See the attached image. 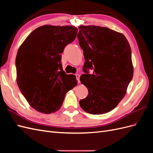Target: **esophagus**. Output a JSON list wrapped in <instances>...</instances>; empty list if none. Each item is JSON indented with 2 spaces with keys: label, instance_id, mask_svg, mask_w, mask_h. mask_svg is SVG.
<instances>
[{
  "label": "esophagus",
  "instance_id": "34e87169",
  "mask_svg": "<svg viewBox=\"0 0 153 153\" xmlns=\"http://www.w3.org/2000/svg\"><path fill=\"white\" fill-rule=\"evenodd\" d=\"M76 80H77V82L78 83H80V75H79V74H76Z\"/></svg>",
  "mask_w": 153,
  "mask_h": 153
}]
</instances>
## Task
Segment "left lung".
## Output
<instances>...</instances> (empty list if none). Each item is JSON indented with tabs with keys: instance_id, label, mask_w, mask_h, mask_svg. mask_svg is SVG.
I'll return each mask as SVG.
<instances>
[{
	"instance_id": "1",
	"label": "left lung",
	"mask_w": 153,
	"mask_h": 153,
	"mask_svg": "<svg viewBox=\"0 0 153 153\" xmlns=\"http://www.w3.org/2000/svg\"><path fill=\"white\" fill-rule=\"evenodd\" d=\"M77 37L85 63L80 77L88 89L81 108L91 114H103L114 108L126 93L133 75L131 50L123 34L106 27L80 26ZM89 69L94 70L90 74Z\"/></svg>"
}]
</instances>
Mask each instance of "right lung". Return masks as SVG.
<instances>
[{
  "instance_id": "right-lung-1",
  "label": "right lung",
  "mask_w": 153,
  "mask_h": 153,
  "mask_svg": "<svg viewBox=\"0 0 153 153\" xmlns=\"http://www.w3.org/2000/svg\"><path fill=\"white\" fill-rule=\"evenodd\" d=\"M73 26L45 25L32 31L18 50V87L32 108L51 114L61 108L66 94L76 85V76L63 71L61 54L76 38Z\"/></svg>"
}]
</instances>
